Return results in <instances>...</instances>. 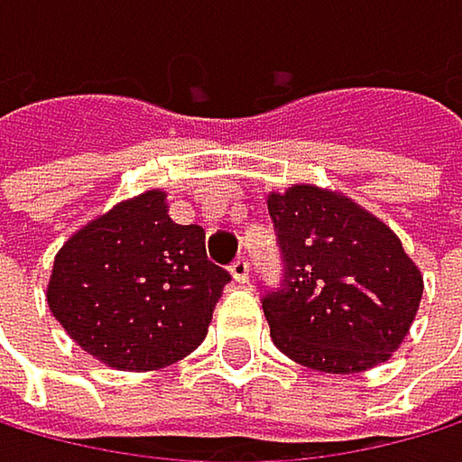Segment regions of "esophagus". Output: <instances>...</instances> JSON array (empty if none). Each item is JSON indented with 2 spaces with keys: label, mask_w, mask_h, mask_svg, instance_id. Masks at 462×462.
I'll use <instances>...</instances> for the list:
<instances>
[{
  "label": "esophagus",
  "mask_w": 462,
  "mask_h": 462,
  "mask_svg": "<svg viewBox=\"0 0 462 462\" xmlns=\"http://www.w3.org/2000/svg\"><path fill=\"white\" fill-rule=\"evenodd\" d=\"M229 274H233V280H236L238 285H244V282L249 280V263H246L244 257H238L233 265H229Z\"/></svg>",
  "instance_id": "34e87169"
}]
</instances>
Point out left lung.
Instances as JSON below:
<instances>
[{
  "label": "left lung",
  "mask_w": 462,
  "mask_h": 462,
  "mask_svg": "<svg viewBox=\"0 0 462 462\" xmlns=\"http://www.w3.org/2000/svg\"><path fill=\"white\" fill-rule=\"evenodd\" d=\"M285 260L265 293L274 346L324 374L385 363L411 332L424 277L393 229L338 190L310 182L265 197Z\"/></svg>",
  "instance_id": "8db88e82"
}]
</instances>
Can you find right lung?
I'll return each mask as SVG.
<instances>
[{
    "instance_id": "1",
    "label": "right lung",
    "mask_w": 462,
    "mask_h": 462,
    "mask_svg": "<svg viewBox=\"0 0 462 462\" xmlns=\"http://www.w3.org/2000/svg\"><path fill=\"white\" fill-rule=\"evenodd\" d=\"M229 274L205 254V229L169 216L152 188L91 218L60 246L49 310L71 341L118 371H157L197 349Z\"/></svg>"
}]
</instances>
